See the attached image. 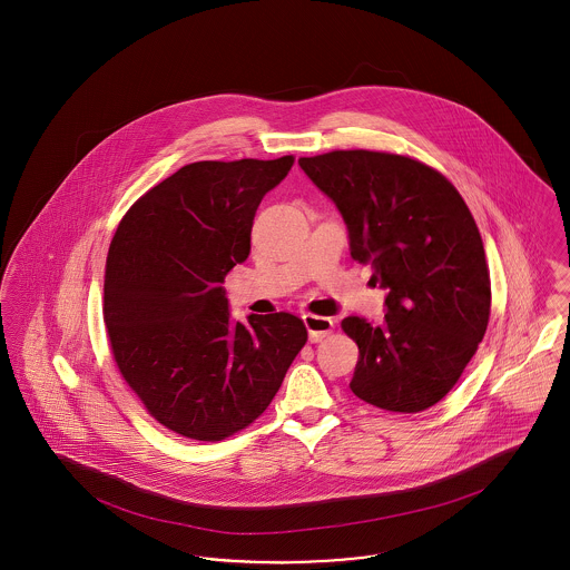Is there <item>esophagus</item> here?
<instances>
[{"instance_id":"obj_1","label":"esophagus","mask_w":570,"mask_h":570,"mask_svg":"<svg viewBox=\"0 0 570 570\" xmlns=\"http://www.w3.org/2000/svg\"><path fill=\"white\" fill-rule=\"evenodd\" d=\"M303 323L309 335V342H321L334 330V321L327 316H316V314H303Z\"/></svg>"}]
</instances>
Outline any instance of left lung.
I'll list each match as a JSON object with an SVG mask.
<instances>
[{"label":"left lung","instance_id":"obj_1","mask_svg":"<svg viewBox=\"0 0 570 570\" xmlns=\"http://www.w3.org/2000/svg\"><path fill=\"white\" fill-rule=\"evenodd\" d=\"M299 166L337 206L353 261L387 291L381 325L342 321L360 346L353 394L396 413L433 406L461 379L491 314L489 265L468 204L443 174L402 155L334 150Z\"/></svg>","mask_w":570,"mask_h":570}]
</instances>
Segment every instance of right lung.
<instances>
[{"label": "right lung", "mask_w": 570, "mask_h": 570, "mask_svg": "<svg viewBox=\"0 0 570 570\" xmlns=\"http://www.w3.org/2000/svg\"><path fill=\"white\" fill-rule=\"evenodd\" d=\"M293 164H189L135 202L109 245L102 318L114 360L176 435L222 441L249 426L307 340L288 312L235 323L222 286L249 256L258 204Z\"/></svg>", "instance_id": "1"}]
</instances>
